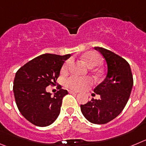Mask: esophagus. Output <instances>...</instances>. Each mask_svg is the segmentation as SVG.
Instances as JSON below:
<instances>
[{"mask_svg":"<svg viewBox=\"0 0 146 146\" xmlns=\"http://www.w3.org/2000/svg\"><path fill=\"white\" fill-rule=\"evenodd\" d=\"M68 92L70 94H77L78 92L76 91H73V90H68Z\"/></svg>","mask_w":146,"mask_h":146,"instance_id":"obj_1","label":"esophagus"}]
</instances>
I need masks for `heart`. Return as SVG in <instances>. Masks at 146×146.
Instances as JSON below:
<instances>
[{
  "label": "heart",
  "instance_id": "b5f03b06",
  "mask_svg": "<svg viewBox=\"0 0 146 146\" xmlns=\"http://www.w3.org/2000/svg\"><path fill=\"white\" fill-rule=\"evenodd\" d=\"M87 65L89 67H95L99 65L102 62V58L99 54L93 51L87 52L82 56ZM70 60H68L63 63L61 70L66 72L70 65ZM93 84V79L90 77H82V76H71L65 81V85L68 88L75 90H84Z\"/></svg>",
  "mask_w": 146,
  "mask_h": 146
}]
</instances>
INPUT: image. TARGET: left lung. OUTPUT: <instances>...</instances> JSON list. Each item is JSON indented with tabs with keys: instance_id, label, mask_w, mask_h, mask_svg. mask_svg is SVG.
Listing matches in <instances>:
<instances>
[{
	"instance_id": "left-lung-1",
	"label": "left lung",
	"mask_w": 146,
	"mask_h": 146,
	"mask_svg": "<svg viewBox=\"0 0 146 146\" xmlns=\"http://www.w3.org/2000/svg\"><path fill=\"white\" fill-rule=\"evenodd\" d=\"M105 59L107 74L105 79L94 88L100 95L81 104V110L87 120L94 124H106L122 112L130 96L133 78L129 63L122 57L103 47H95Z\"/></svg>"
}]
</instances>
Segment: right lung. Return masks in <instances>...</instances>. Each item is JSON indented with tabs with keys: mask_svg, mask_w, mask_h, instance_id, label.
I'll list each match as a JSON object with an SVG mask.
<instances>
[{
	"mask_svg": "<svg viewBox=\"0 0 146 146\" xmlns=\"http://www.w3.org/2000/svg\"><path fill=\"white\" fill-rule=\"evenodd\" d=\"M70 54H43L21 67L15 76L13 90L18 109L36 126L46 127L56 120L60 112L62 98L68 91L61 88L52 96L46 87L54 85L64 62Z\"/></svg>",
	"mask_w": 146,
	"mask_h": 146,
	"instance_id": "obj_1",
	"label": "right lung"
}]
</instances>
